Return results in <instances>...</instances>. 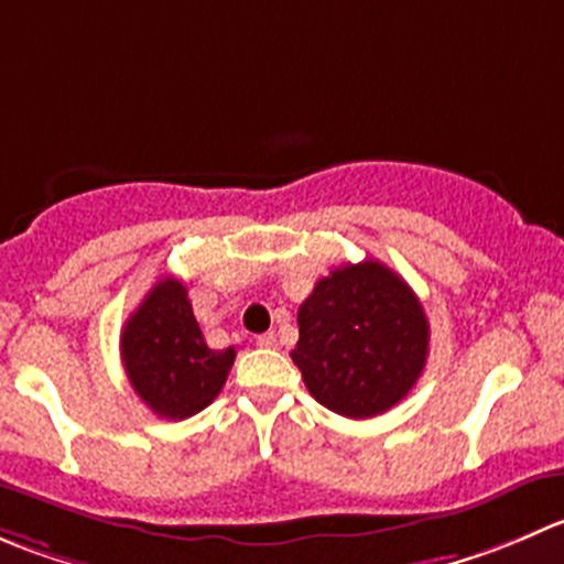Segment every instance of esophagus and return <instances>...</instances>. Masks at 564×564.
<instances>
[{
	"mask_svg": "<svg viewBox=\"0 0 564 564\" xmlns=\"http://www.w3.org/2000/svg\"><path fill=\"white\" fill-rule=\"evenodd\" d=\"M256 344L264 349H272V347H278V338H275V333H261V336H256Z\"/></svg>",
	"mask_w": 564,
	"mask_h": 564,
	"instance_id": "1",
	"label": "esophagus"
}]
</instances>
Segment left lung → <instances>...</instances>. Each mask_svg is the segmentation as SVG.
I'll return each mask as SVG.
<instances>
[{"mask_svg": "<svg viewBox=\"0 0 564 564\" xmlns=\"http://www.w3.org/2000/svg\"><path fill=\"white\" fill-rule=\"evenodd\" d=\"M292 360L311 397L347 419L391 410L427 364L430 322L413 289L380 261L336 267L297 311Z\"/></svg>", "mask_w": 564, "mask_h": 564, "instance_id": "1", "label": "left lung"}]
</instances>
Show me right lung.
Returning a JSON list of instances; mask_svg holds the SVG:
<instances>
[{"mask_svg": "<svg viewBox=\"0 0 564 564\" xmlns=\"http://www.w3.org/2000/svg\"><path fill=\"white\" fill-rule=\"evenodd\" d=\"M120 358L137 397L162 419H189L215 402L237 349H212L187 286L167 275L154 283L120 333Z\"/></svg>", "mask_w": 564, "mask_h": 564, "instance_id": "obj_1", "label": "right lung"}]
</instances>
